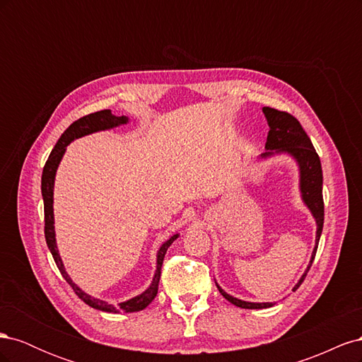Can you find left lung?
I'll return each mask as SVG.
<instances>
[{
	"mask_svg": "<svg viewBox=\"0 0 362 362\" xmlns=\"http://www.w3.org/2000/svg\"><path fill=\"white\" fill-rule=\"evenodd\" d=\"M262 113H264L267 124H269V134H267V141H266V152L258 157L259 160H267L275 156L281 154H287L290 156L299 168V192H300V198L303 204L308 208L310 213L313 214L315 225H317V231H315V245L311 254L310 264L303 272V275L298 281V284L293 287V291L299 288L300 284L303 282L306 273H308L317 246H319V240L322 235V229H323V221H325V205H323V173H322V163L319 156L311 144L310 137L306 136L305 129L299 124V120L293 117L291 115L286 112H279L275 110V108L264 107L262 108ZM216 286L221 291L223 298L231 302L233 305L238 306V308H246V310H262V308H269L273 303H261V302H247L242 300L238 298H234V296L228 294L216 282Z\"/></svg>",
	"mask_w": 362,
	"mask_h": 362,
	"instance_id": "left-lung-1",
	"label": "left lung"
}]
</instances>
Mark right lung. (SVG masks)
<instances>
[{
    "label": "right lung",
    "mask_w": 362,
    "mask_h": 362,
    "mask_svg": "<svg viewBox=\"0 0 362 362\" xmlns=\"http://www.w3.org/2000/svg\"><path fill=\"white\" fill-rule=\"evenodd\" d=\"M128 122H129L128 116H115V115H112V110H101V112L87 115L78 120H75V122L71 124L69 128L62 134L56 146H54V149L51 151V154L45 163V168H43V172H42V198H43V210H45V238H47L48 249L51 250L52 258H54V261H56L62 276L66 279V282L74 288L75 294L78 296V298L84 303L92 306V308H95V310L113 313V314L141 311V310H145L152 300H154V298L158 293V282H160L164 255H166L168 247L180 237V234H173L169 240H166V242L160 246V249L157 252V269L154 273V278H152L151 286L145 291H141L140 294L134 296V298H131L125 302H120L117 306L108 303L103 299L93 298V296L83 291L71 279L66 269H64V264H63V261H62L60 254L57 250L56 229H54V208H52L54 181H56V173L59 169V164L64 156V152H66V146L71 144V141H74L75 139L98 133V131H107V129H112V128H116L120 125H127Z\"/></svg>",
    "instance_id": "1"
}]
</instances>
